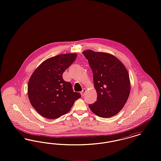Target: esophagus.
<instances>
[{"instance_id":"1","label":"esophagus","mask_w":161,"mask_h":161,"mask_svg":"<svg viewBox=\"0 0 161 161\" xmlns=\"http://www.w3.org/2000/svg\"><path fill=\"white\" fill-rule=\"evenodd\" d=\"M86 92V90L85 89H83L82 90V91L80 92V93H81V96H82V97H83V96H84Z\"/></svg>"}]
</instances>
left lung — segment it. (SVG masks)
Returning a JSON list of instances; mask_svg holds the SVG:
<instances>
[{"mask_svg":"<svg viewBox=\"0 0 161 161\" xmlns=\"http://www.w3.org/2000/svg\"><path fill=\"white\" fill-rule=\"evenodd\" d=\"M83 54L92 69L97 101L89 104L92 112L110 118L123 108L129 97L130 78L123 63L113 55L86 50Z\"/></svg>","mask_w":161,"mask_h":161,"instance_id":"left-lung-1","label":"left lung"}]
</instances>
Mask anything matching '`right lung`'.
<instances>
[{
  "label": "right lung",
  "instance_id": "1",
  "mask_svg": "<svg viewBox=\"0 0 161 161\" xmlns=\"http://www.w3.org/2000/svg\"><path fill=\"white\" fill-rule=\"evenodd\" d=\"M76 54L58 55L40 64L28 81V95L32 106L40 115L57 119L67 114L81 97L63 74L75 60Z\"/></svg>",
  "mask_w": 161,
  "mask_h": 161
}]
</instances>
